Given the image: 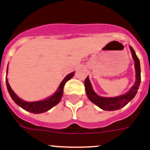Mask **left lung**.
Here are the masks:
<instances>
[{
  "mask_svg": "<svg viewBox=\"0 0 150 150\" xmlns=\"http://www.w3.org/2000/svg\"><path fill=\"white\" fill-rule=\"evenodd\" d=\"M129 48L131 50L132 58H133L135 62L136 79V82L127 93L122 95V96H116V97H111V98H109V97H102V96H98L94 92L88 77L86 78V80H85V87H86V92L88 98H89V100L92 103L96 104L97 106H98L103 110L115 111L121 109L129 103L137 93L141 81L140 64H139V60L138 57L136 56L133 48L131 46H129Z\"/></svg>",
  "mask_w": 150,
  "mask_h": 150,
  "instance_id": "left-lung-1",
  "label": "left lung"
}]
</instances>
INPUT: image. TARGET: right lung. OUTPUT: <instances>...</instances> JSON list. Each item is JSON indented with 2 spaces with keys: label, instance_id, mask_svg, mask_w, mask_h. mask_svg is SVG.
Segmentation results:
<instances>
[{
  "label": "right lung",
  "instance_id": "obj_1",
  "mask_svg": "<svg viewBox=\"0 0 150 150\" xmlns=\"http://www.w3.org/2000/svg\"><path fill=\"white\" fill-rule=\"evenodd\" d=\"M7 73H8V70H7ZM74 73L75 71L70 73L63 79V81L61 82L60 86H58V89L56 90V92L52 96H50L44 100L38 101V102H31L30 103V102H26V101L21 99L12 90L7 79H6V84H7V88H8L10 96L16 104L28 112L38 114V113L45 112L60 102L63 96V88H64V85L67 81H69V79H71L74 76Z\"/></svg>",
  "mask_w": 150,
  "mask_h": 150
}]
</instances>
